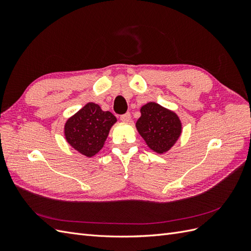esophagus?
I'll list each match as a JSON object with an SVG mask.
<instances>
[{
  "instance_id": "34e87169",
  "label": "esophagus",
  "mask_w": 251,
  "mask_h": 251,
  "mask_svg": "<svg viewBox=\"0 0 251 251\" xmlns=\"http://www.w3.org/2000/svg\"><path fill=\"white\" fill-rule=\"evenodd\" d=\"M120 120L124 121V123H128V121L131 120V114L128 113V112L126 113V114H124V115L120 116Z\"/></svg>"
}]
</instances>
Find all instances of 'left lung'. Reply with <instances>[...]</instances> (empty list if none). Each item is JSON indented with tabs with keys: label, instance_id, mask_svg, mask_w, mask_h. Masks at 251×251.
Here are the masks:
<instances>
[{
	"label": "left lung",
	"instance_id": "left-lung-1",
	"mask_svg": "<svg viewBox=\"0 0 251 251\" xmlns=\"http://www.w3.org/2000/svg\"><path fill=\"white\" fill-rule=\"evenodd\" d=\"M141 116L136 123L138 133L149 148L158 154L168 151L180 137L182 126L176 113L149 102L140 109Z\"/></svg>",
	"mask_w": 251,
	"mask_h": 251
}]
</instances>
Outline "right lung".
<instances>
[{"mask_svg": "<svg viewBox=\"0 0 251 251\" xmlns=\"http://www.w3.org/2000/svg\"><path fill=\"white\" fill-rule=\"evenodd\" d=\"M116 120L111 112H104L98 104L89 102L67 120L66 140L80 154L92 157L102 149Z\"/></svg>", "mask_w": 251, "mask_h": 251, "instance_id": "add662e5", "label": "right lung"}]
</instances>
